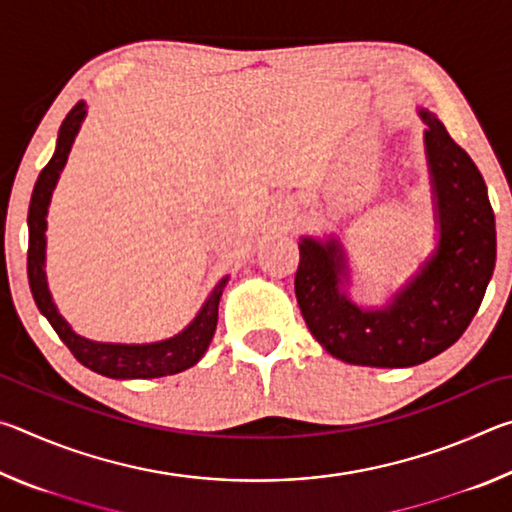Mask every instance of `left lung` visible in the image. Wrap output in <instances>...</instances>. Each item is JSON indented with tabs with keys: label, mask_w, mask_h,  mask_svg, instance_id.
Listing matches in <instances>:
<instances>
[{
	"label": "left lung",
	"mask_w": 512,
	"mask_h": 512,
	"mask_svg": "<svg viewBox=\"0 0 512 512\" xmlns=\"http://www.w3.org/2000/svg\"><path fill=\"white\" fill-rule=\"evenodd\" d=\"M427 124L429 167L438 201V250L393 305L363 311L339 291L345 271L336 241L302 239L296 298L314 339L332 357L370 368L418 366L461 339L481 307L497 262V230L488 189L470 155L433 112Z\"/></svg>",
	"instance_id": "left-lung-1"
}]
</instances>
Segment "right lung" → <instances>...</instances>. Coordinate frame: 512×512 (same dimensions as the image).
Segmentation results:
<instances>
[{"label":"right lung","instance_id":"right-lung-1","mask_svg":"<svg viewBox=\"0 0 512 512\" xmlns=\"http://www.w3.org/2000/svg\"><path fill=\"white\" fill-rule=\"evenodd\" d=\"M85 117V106H76L67 112V117L60 124L56 153L51 155L47 167L40 171L33 187L31 203H29V250H27V273L29 287L33 300L40 309V314L49 320V325L56 329L74 359L83 363L85 368L99 372L103 377L112 379H153L164 375H176L192 368L194 363L203 357L207 345H210L216 316H219V300L225 287V280L219 282L210 298L198 311L194 323L185 332L173 336L169 341L151 343V345H112V343H94L74 334L63 316L56 311V305L51 302L47 280H45V230H47V205L51 192H54L56 180L67 162V153L72 149V142L79 126Z\"/></svg>","mask_w":512,"mask_h":512}]
</instances>
